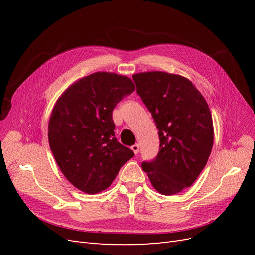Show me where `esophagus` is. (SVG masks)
Returning <instances> with one entry per match:
<instances>
[{
    "label": "esophagus",
    "mask_w": 255,
    "mask_h": 255,
    "mask_svg": "<svg viewBox=\"0 0 255 255\" xmlns=\"http://www.w3.org/2000/svg\"><path fill=\"white\" fill-rule=\"evenodd\" d=\"M130 149L133 150V152L135 153V154H138V152H139V144H134V145H132L130 146Z\"/></svg>",
    "instance_id": "1"
}]
</instances>
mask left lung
Listing matches in <instances>:
<instances>
[{"label":"left lung","mask_w":255,"mask_h":255,"mask_svg":"<svg viewBox=\"0 0 255 255\" xmlns=\"http://www.w3.org/2000/svg\"><path fill=\"white\" fill-rule=\"evenodd\" d=\"M133 80L160 140L156 157L141 167L159 194H177L191 186L210 157L214 141L211 111L184 76L152 71L134 74Z\"/></svg>","instance_id":"8db88e82"}]
</instances>
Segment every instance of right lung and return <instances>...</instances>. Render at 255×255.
<instances>
[{
	"instance_id": "right-lung-1",
	"label": "right lung",
	"mask_w": 255,
	"mask_h": 255,
	"mask_svg": "<svg viewBox=\"0 0 255 255\" xmlns=\"http://www.w3.org/2000/svg\"><path fill=\"white\" fill-rule=\"evenodd\" d=\"M135 85L125 75L96 72L59 97L49 121L51 151L66 179L94 195L111 186L134 152L115 137L113 110Z\"/></svg>"
}]
</instances>
